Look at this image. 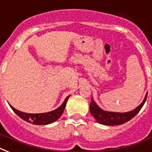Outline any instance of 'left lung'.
<instances>
[{
  "mask_svg": "<svg viewBox=\"0 0 152 152\" xmlns=\"http://www.w3.org/2000/svg\"><path fill=\"white\" fill-rule=\"evenodd\" d=\"M146 95L144 98V101L139 106L129 112L126 113H116V112H108L105 111L99 108V106L95 103L93 98H91V101L90 103V112L91 115L95 118V120L102 125H120L124 123L127 122L131 120L132 118H134L137 113H139L140 110L144 106V102L147 99Z\"/></svg>",
  "mask_w": 152,
  "mask_h": 152,
  "instance_id": "1",
  "label": "left lung"
}]
</instances>
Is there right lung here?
Segmentation results:
<instances>
[{"instance_id": "obj_1", "label": "right lung", "mask_w": 152, "mask_h": 152, "mask_svg": "<svg viewBox=\"0 0 152 152\" xmlns=\"http://www.w3.org/2000/svg\"><path fill=\"white\" fill-rule=\"evenodd\" d=\"M69 95L66 99H64V102L61 104V106H59L58 108L56 109L55 110L48 112V113H23L20 110H15L14 107L12 106L11 108L12 109V110L17 114L20 118L23 119L24 121L27 122L32 123L34 125H48L50 123L54 122L58 119V118L61 116L63 113L65 106H66L67 101L69 99Z\"/></svg>"}]
</instances>
